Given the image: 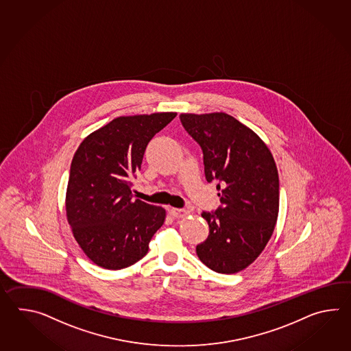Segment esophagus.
I'll use <instances>...</instances> for the list:
<instances>
[{
    "label": "esophagus",
    "mask_w": 351,
    "mask_h": 351,
    "mask_svg": "<svg viewBox=\"0 0 351 351\" xmlns=\"http://www.w3.org/2000/svg\"><path fill=\"white\" fill-rule=\"evenodd\" d=\"M189 213H191V212H189V210H186V209H171V215H172L174 218H184V217L188 216Z\"/></svg>",
    "instance_id": "34e87169"
}]
</instances>
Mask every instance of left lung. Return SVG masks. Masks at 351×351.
Masks as SVG:
<instances>
[{
	"mask_svg": "<svg viewBox=\"0 0 351 351\" xmlns=\"http://www.w3.org/2000/svg\"><path fill=\"white\" fill-rule=\"evenodd\" d=\"M180 121L203 150L208 182L221 186V207L203 212L209 234L197 256L218 274L247 269L267 245L278 217L280 184L272 153L252 129L226 112L180 114Z\"/></svg>",
	"mask_w": 351,
	"mask_h": 351,
	"instance_id": "left-lung-1",
	"label": "left lung"
}]
</instances>
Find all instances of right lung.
I'll list each match as a JSON object with an SVG mask.
<instances>
[{"label":"right lung","mask_w":351,"mask_h":351,"mask_svg":"<svg viewBox=\"0 0 351 351\" xmlns=\"http://www.w3.org/2000/svg\"><path fill=\"white\" fill-rule=\"evenodd\" d=\"M177 112L118 117L90 133L75 152L65 208L73 236L90 261L121 269L142 260L163 226V207L133 199L130 179L150 139Z\"/></svg>","instance_id":"1"}]
</instances>
